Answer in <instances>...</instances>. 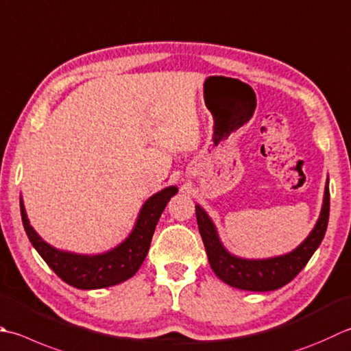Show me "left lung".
Instances as JSON below:
<instances>
[{"label": "left lung", "instance_id": "1", "mask_svg": "<svg viewBox=\"0 0 351 351\" xmlns=\"http://www.w3.org/2000/svg\"><path fill=\"white\" fill-rule=\"evenodd\" d=\"M328 213H330V193H328L327 178L318 221L297 248L281 256L267 258H243L226 250L208 213L196 204L197 228L201 232L211 269L228 286L252 292L280 289L298 276L324 239Z\"/></svg>", "mask_w": 351, "mask_h": 351}]
</instances>
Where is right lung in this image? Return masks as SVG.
<instances>
[{"mask_svg": "<svg viewBox=\"0 0 351 351\" xmlns=\"http://www.w3.org/2000/svg\"><path fill=\"white\" fill-rule=\"evenodd\" d=\"M176 193V185H170L150 196L140 208L129 236L114 248L99 254H79L54 248L30 225L23 196H19V208L24 230L33 248L58 277L77 289H103L123 283L140 269L147 256L155 226L170 197Z\"/></svg>", "mask_w": 351, "mask_h": 351, "instance_id": "obj_1", "label": "right lung"}]
</instances>
